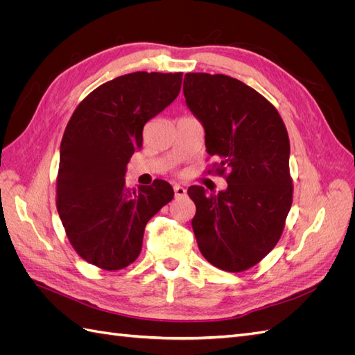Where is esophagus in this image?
<instances>
[{
	"instance_id": "obj_1",
	"label": "esophagus",
	"mask_w": 355,
	"mask_h": 355,
	"mask_svg": "<svg viewBox=\"0 0 355 355\" xmlns=\"http://www.w3.org/2000/svg\"><path fill=\"white\" fill-rule=\"evenodd\" d=\"M173 189H175V196H176V198H182V197H185V194H187V189H185L184 187H180V185H175V187H173Z\"/></svg>"
}]
</instances>
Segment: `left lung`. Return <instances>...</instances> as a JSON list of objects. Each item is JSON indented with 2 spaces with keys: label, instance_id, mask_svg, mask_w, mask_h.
Returning a JSON list of instances; mask_svg holds the SVG:
<instances>
[{
  "label": "left lung",
  "instance_id": "1",
  "mask_svg": "<svg viewBox=\"0 0 355 355\" xmlns=\"http://www.w3.org/2000/svg\"><path fill=\"white\" fill-rule=\"evenodd\" d=\"M184 94L206 130L209 155L219 159L207 171L228 182L218 196L188 188L197 207L192 230L211 265L243 272L277 245L292 207L287 128L270 101L228 75L189 72Z\"/></svg>",
  "mask_w": 355,
  "mask_h": 355
}]
</instances>
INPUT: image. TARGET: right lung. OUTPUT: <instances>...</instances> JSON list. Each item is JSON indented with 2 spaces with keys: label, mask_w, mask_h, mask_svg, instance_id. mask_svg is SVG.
Listing matches in <instances>:
<instances>
[{
  "label": "right lung",
  "mask_w": 355,
  "mask_h": 355,
  "mask_svg": "<svg viewBox=\"0 0 355 355\" xmlns=\"http://www.w3.org/2000/svg\"><path fill=\"white\" fill-rule=\"evenodd\" d=\"M182 72H133L99 85L78 103L60 144L56 207L80 257L105 271L133 263L148 220L173 200V188L128 189L125 167L144 144V125L173 102Z\"/></svg>",
  "instance_id": "1"
}]
</instances>
